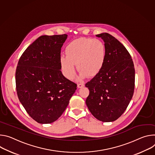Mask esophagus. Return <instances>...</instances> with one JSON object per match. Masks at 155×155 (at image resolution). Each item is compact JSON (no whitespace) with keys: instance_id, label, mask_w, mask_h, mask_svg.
I'll return each instance as SVG.
<instances>
[{"instance_id":"34e87169","label":"esophagus","mask_w":155,"mask_h":155,"mask_svg":"<svg viewBox=\"0 0 155 155\" xmlns=\"http://www.w3.org/2000/svg\"><path fill=\"white\" fill-rule=\"evenodd\" d=\"M84 86V84H82V83H78V88H81L82 87Z\"/></svg>"}]
</instances>
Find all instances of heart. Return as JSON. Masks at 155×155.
<instances>
[{
  "mask_svg": "<svg viewBox=\"0 0 155 155\" xmlns=\"http://www.w3.org/2000/svg\"><path fill=\"white\" fill-rule=\"evenodd\" d=\"M66 56L60 58L63 75L73 79L76 74L74 64L79 70V79L97 76L104 66L107 56L104 42L98 39L81 38L69 43L65 48Z\"/></svg>",
  "mask_w": 155,
  "mask_h": 155,
  "instance_id": "heart-1",
  "label": "heart"
}]
</instances>
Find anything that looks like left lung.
Returning <instances> with one entry per match:
<instances>
[{
    "instance_id": "1",
    "label": "left lung",
    "mask_w": 155,
    "mask_h": 155,
    "mask_svg": "<svg viewBox=\"0 0 155 155\" xmlns=\"http://www.w3.org/2000/svg\"><path fill=\"white\" fill-rule=\"evenodd\" d=\"M104 40L107 50L100 72L85 84L89 95L85 103L92 114L102 122H112L121 116L132 98L135 68L126 47L111 34L96 35Z\"/></svg>"
}]
</instances>
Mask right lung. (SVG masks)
Here are the masks:
<instances>
[{"label":"right lung","mask_w":155,"mask_h":155,"mask_svg":"<svg viewBox=\"0 0 155 155\" xmlns=\"http://www.w3.org/2000/svg\"><path fill=\"white\" fill-rule=\"evenodd\" d=\"M67 36H40L25 50L16 67L19 100L28 114L41 124L57 120L77 89V84L60 70L61 48Z\"/></svg>","instance_id":"1"}]
</instances>
